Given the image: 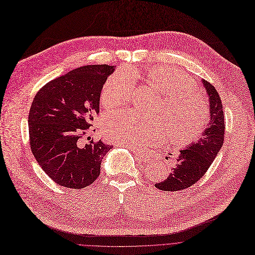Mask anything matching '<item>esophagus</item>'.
I'll return each mask as SVG.
<instances>
[{"mask_svg": "<svg viewBox=\"0 0 255 255\" xmlns=\"http://www.w3.org/2000/svg\"><path fill=\"white\" fill-rule=\"evenodd\" d=\"M134 152L136 153L137 156H138V157H139L143 162H149V161L151 160V157H150V155H149V154H147V153H145V152L136 151V150H134Z\"/></svg>", "mask_w": 255, "mask_h": 255, "instance_id": "esophagus-1", "label": "esophagus"}]
</instances>
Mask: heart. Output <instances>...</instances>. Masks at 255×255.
Wrapping results in <instances>:
<instances>
[{"instance_id": "heart-1", "label": "heart", "mask_w": 255, "mask_h": 255, "mask_svg": "<svg viewBox=\"0 0 255 255\" xmlns=\"http://www.w3.org/2000/svg\"><path fill=\"white\" fill-rule=\"evenodd\" d=\"M154 88L164 96L157 117L133 110H115L101 122L105 137L118 145L142 149L149 143L161 142L170 133L177 146H187L201 135L209 121V108L204 93L193 86L194 81L183 71L156 66L148 72ZM134 71L121 69L109 76L102 86L100 101L105 106L130 102L136 87Z\"/></svg>"}]
</instances>
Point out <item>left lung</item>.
<instances>
[{"label":"left lung","instance_id":"left-lung-1","mask_svg":"<svg viewBox=\"0 0 255 255\" xmlns=\"http://www.w3.org/2000/svg\"><path fill=\"white\" fill-rule=\"evenodd\" d=\"M209 97L210 120L201 138L180 151L177 163L165 180L154 185L160 191L177 192L195 184L212 165L224 142V112L215 86L202 80Z\"/></svg>","mask_w":255,"mask_h":255}]
</instances>
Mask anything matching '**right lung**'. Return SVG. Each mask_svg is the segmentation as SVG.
Returning <instances> with one entry per match:
<instances>
[{"label":"right lung","mask_w":255,"mask_h":255,"mask_svg":"<svg viewBox=\"0 0 255 255\" xmlns=\"http://www.w3.org/2000/svg\"><path fill=\"white\" fill-rule=\"evenodd\" d=\"M114 71L107 64L81 66L48 82L33 99L30 148L40 168L61 186L80 190L92 184L113 148L93 139L82 145L81 138L99 114L102 86Z\"/></svg>","instance_id":"add662e5"}]
</instances>
